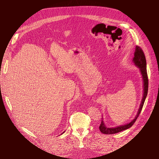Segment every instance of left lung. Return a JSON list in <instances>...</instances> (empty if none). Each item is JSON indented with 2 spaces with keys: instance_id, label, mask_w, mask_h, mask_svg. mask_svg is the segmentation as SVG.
Wrapping results in <instances>:
<instances>
[{
  "instance_id": "obj_1",
  "label": "left lung",
  "mask_w": 159,
  "mask_h": 159,
  "mask_svg": "<svg viewBox=\"0 0 159 159\" xmlns=\"http://www.w3.org/2000/svg\"><path fill=\"white\" fill-rule=\"evenodd\" d=\"M133 62L135 63V66L139 67L140 69V71L141 73L142 77H143V83H144V93H143V99H142V101L140 105V107L139 109L138 113L137 115L135 116V118L133 119L131 122H129L128 124H126L125 125H122V126H119L115 128H107L105 124L103 122V120L101 121V124L99 126V129L104 134H107V135H111V134H114V133H116L120 132L122 131L126 130L129 128H131L133 124H134L137 119L138 116H139L142 109H143V107L144 106V103L145 102L146 98L148 95V74H147V69H146V57L144 53L143 52V50L141 49L139 46H137L136 49H135V52L134 53V57H133Z\"/></svg>"
}]
</instances>
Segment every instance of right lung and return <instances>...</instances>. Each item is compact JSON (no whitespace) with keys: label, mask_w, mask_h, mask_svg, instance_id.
<instances>
[{"label":"right lung","mask_w":159,"mask_h":159,"mask_svg":"<svg viewBox=\"0 0 159 159\" xmlns=\"http://www.w3.org/2000/svg\"><path fill=\"white\" fill-rule=\"evenodd\" d=\"M63 133H64V132H63Z\"/></svg>","instance_id":"obj_1"}]
</instances>
